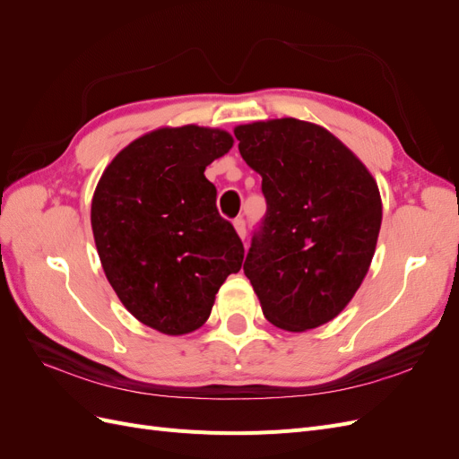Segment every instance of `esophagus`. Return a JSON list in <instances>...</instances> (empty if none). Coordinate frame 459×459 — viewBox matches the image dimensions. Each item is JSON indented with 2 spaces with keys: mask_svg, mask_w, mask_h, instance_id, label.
I'll return each mask as SVG.
<instances>
[{
  "mask_svg": "<svg viewBox=\"0 0 459 459\" xmlns=\"http://www.w3.org/2000/svg\"><path fill=\"white\" fill-rule=\"evenodd\" d=\"M233 226H235V231H238L239 238L245 239V238H247V224H245V220H243V218H235V220H233Z\"/></svg>",
  "mask_w": 459,
  "mask_h": 459,
  "instance_id": "obj_1",
  "label": "esophagus"
}]
</instances>
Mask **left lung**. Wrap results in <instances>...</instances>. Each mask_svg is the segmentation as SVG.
Listing matches in <instances>:
<instances>
[{
	"label": "left lung",
	"instance_id": "8db88e82",
	"mask_svg": "<svg viewBox=\"0 0 459 459\" xmlns=\"http://www.w3.org/2000/svg\"><path fill=\"white\" fill-rule=\"evenodd\" d=\"M233 134L268 204L243 264L262 312L285 331L324 325L369 270L383 218L377 182L317 124L275 118Z\"/></svg>",
	"mask_w": 459,
	"mask_h": 459
}]
</instances>
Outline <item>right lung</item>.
<instances>
[{
    "label": "right lung",
    "mask_w": 459,
    "mask_h": 459,
    "mask_svg": "<svg viewBox=\"0 0 459 459\" xmlns=\"http://www.w3.org/2000/svg\"><path fill=\"white\" fill-rule=\"evenodd\" d=\"M231 145L218 128H159L124 147L95 187L91 230L107 280L164 335L199 329L220 285L241 270L243 243L204 178Z\"/></svg>",
    "instance_id": "1"
}]
</instances>
